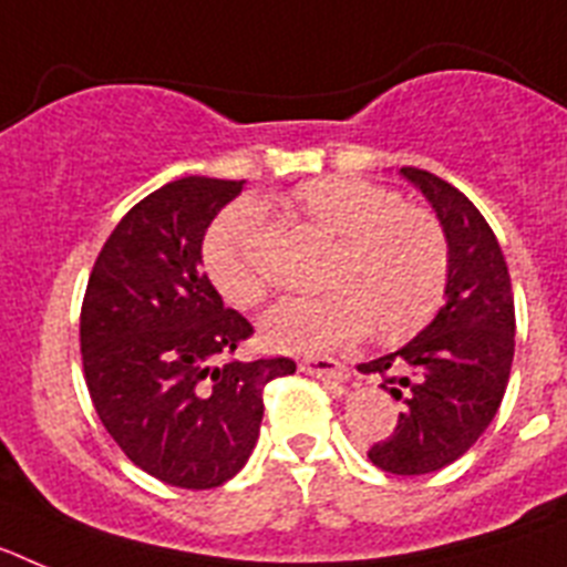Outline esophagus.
<instances>
[{
    "label": "esophagus",
    "instance_id": "34e87169",
    "mask_svg": "<svg viewBox=\"0 0 567 567\" xmlns=\"http://www.w3.org/2000/svg\"><path fill=\"white\" fill-rule=\"evenodd\" d=\"M300 372L315 374V378H320V380H334V383H343V380H349V372H346L343 363H338V360H332V358H312V354L300 360Z\"/></svg>",
    "mask_w": 567,
    "mask_h": 567
}]
</instances>
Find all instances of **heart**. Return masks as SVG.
Here are the masks:
<instances>
[{
  "label": "heart",
  "mask_w": 567,
  "mask_h": 567,
  "mask_svg": "<svg viewBox=\"0 0 567 567\" xmlns=\"http://www.w3.org/2000/svg\"><path fill=\"white\" fill-rule=\"evenodd\" d=\"M287 204L334 244L318 278L323 292L280 300L260 320L272 349L323 352L365 329L374 340L398 343L434 318L449 278V244L425 209L349 175L300 184ZM255 229V207L235 204L204 235V272L235 309L255 307L267 292L252 260Z\"/></svg>",
  "instance_id": "obj_1"
}]
</instances>
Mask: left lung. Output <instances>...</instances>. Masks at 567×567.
<instances>
[{
    "label": "left lung",
    "instance_id": "obj_1",
    "mask_svg": "<svg viewBox=\"0 0 567 567\" xmlns=\"http://www.w3.org/2000/svg\"><path fill=\"white\" fill-rule=\"evenodd\" d=\"M432 204L449 244L445 303L398 352L360 363L403 403L398 429L369 449L389 474H432L463 457L497 414L514 360V292L503 249L460 189L417 167L400 169Z\"/></svg>",
    "mask_w": 567,
    "mask_h": 567
}]
</instances>
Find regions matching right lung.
I'll return each instance as SVG.
<instances>
[{"label":"right lung","mask_w":567,"mask_h":567,"mask_svg":"<svg viewBox=\"0 0 567 567\" xmlns=\"http://www.w3.org/2000/svg\"><path fill=\"white\" fill-rule=\"evenodd\" d=\"M244 182L187 175L124 215L90 272L82 363L99 420L150 477L215 488L258 443L264 385L289 358L218 365L252 334L204 275L202 244Z\"/></svg>","instance_id":"1"}]
</instances>
